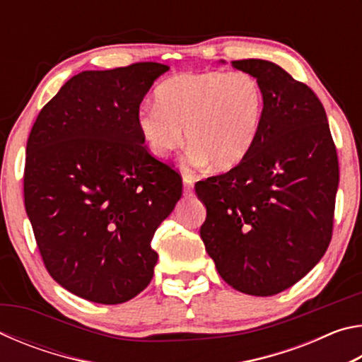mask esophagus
Wrapping results in <instances>:
<instances>
[{"label": "esophagus", "instance_id": "34e87169", "mask_svg": "<svg viewBox=\"0 0 362 362\" xmlns=\"http://www.w3.org/2000/svg\"><path fill=\"white\" fill-rule=\"evenodd\" d=\"M193 179L189 175H183V193L189 194L193 192Z\"/></svg>", "mask_w": 362, "mask_h": 362}]
</instances>
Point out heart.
Returning a JSON list of instances; mask_svg holds the SVG:
<instances>
[{
  "instance_id": "1",
  "label": "heart",
  "mask_w": 362,
  "mask_h": 362,
  "mask_svg": "<svg viewBox=\"0 0 362 362\" xmlns=\"http://www.w3.org/2000/svg\"><path fill=\"white\" fill-rule=\"evenodd\" d=\"M265 116V95L249 73H182L159 84L156 105H144L137 127L146 148L168 159L183 145L194 164L230 170L252 151Z\"/></svg>"
}]
</instances>
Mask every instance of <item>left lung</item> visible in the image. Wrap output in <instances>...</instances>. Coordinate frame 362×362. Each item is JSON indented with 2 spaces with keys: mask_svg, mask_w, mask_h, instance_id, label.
I'll return each mask as SVG.
<instances>
[{
  "mask_svg": "<svg viewBox=\"0 0 362 362\" xmlns=\"http://www.w3.org/2000/svg\"><path fill=\"white\" fill-rule=\"evenodd\" d=\"M231 66L257 78L265 116L240 166L194 185L207 211L201 238L226 283L267 297L289 289L326 254L339 158L322 103L308 86L268 60Z\"/></svg>",
  "mask_w": 362,
  "mask_h": 362,
  "instance_id": "1",
  "label": "left lung"
}]
</instances>
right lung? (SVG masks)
<instances>
[{"label":"right lung","instance_id":"add662e5","mask_svg":"<svg viewBox=\"0 0 362 362\" xmlns=\"http://www.w3.org/2000/svg\"><path fill=\"white\" fill-rule=\"evenodd\" d=\"M169 66L139 62L70 78L36 118L23 199L49 274L78 297L122 303L150 284V241L182 177L146 148L137 113Z\"/></svg>","mask_w":362,"mask_h":362}]
</instances>
